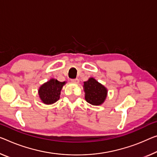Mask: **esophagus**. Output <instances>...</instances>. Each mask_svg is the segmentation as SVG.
I'll list each match as a JSON object with an SVG mask.
<instances>
[{"instance_id": "34e87169", "label": "esophagus", "mask_w": 157, "mask_h": 157, "mask_svg": "<svg viewBox=\"0 0 157 157\" xmlns=\"http://www.w3.org/2000/svg\"><path fill=\"white\" fill-rule=\"evenodd\" d=\"M71 81L72 82H74V83H78L79 82V79L78 78H73V79H71Z\"/></svg>"}]
</instances>
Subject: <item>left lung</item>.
<instances>
[{
  "mask_svg": "<svg viewBox=\"0 0 157 157\" xmlns=\"http://www.w3.org/2000/svg\"><path fill=\"white\" fill-rule=\"evenodd\" d=\"M83 88L86 93V100L93 105H101L107 97V89L93 78L84 82Z\"/></svg>",
  "mask_w": 157,
  "mask_h": 157,
  "instance_id": "left-lung-1",
  "label": "left lung"
}]
</instances>
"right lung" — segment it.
I'll list each match as a JSON object with an SVG mask.
<instances>
[{
  "label": "right lung",
  "mask_w": 157,
  "mask_h": 157,
  "mask_svg": "<svg viewBox=\"0 0 157 157\" xmlns=\"http://www.w3.org/2000/svg\"><path fill=\"white\" fill-rule=\"evenodd\" d=\"M64 83L65 82H60L57 79L52 78L40 86L38 93L43 102L50 105L57 102L59 99L60 92Z\"/></svg>",
  "instance_id": "1"
}]
</instances>
